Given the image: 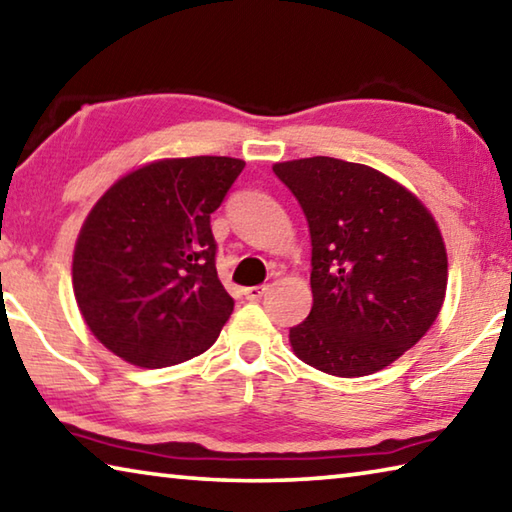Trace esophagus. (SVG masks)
<instances>
[{
  "label": "esophagus",
  "mask_w": 512,
  "mask_h": 512,
  "mask_svg": "<svg viewBox=\"0 0 512 512\" xmlns=\"http://www.w3.org/2000/svg\"><path fill=\"white\" fill-rule=\"evenodd\" d=\"M266 291H268L266 284H259V287H248V289H244V296H246V300H259V298L264 296Z\"/></svg>",
  "instance_id": "esophagus-1"
}]
</instances>
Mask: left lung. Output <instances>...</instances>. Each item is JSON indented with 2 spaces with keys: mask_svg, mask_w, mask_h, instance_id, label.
Here are the masks:
<instances>
[{
  "mask_svg": "<svg viewBox=\"0 0 512 512\" xmlns=\"http://www.w3.org/2000/svg\"><path fill=\"white\" fill-rule=\"evenodd\" d=\"M307 216L314 305L291 348L336 377L372 375L413 348L436 320L447 253L409 189L366 164L302 158L273 164Z\"/></svg>",
  "mask_w": 512,
  "mask_h": 512,
  "instance_id": "8db88e82",
  "label": "left lung"
}]
</instances>
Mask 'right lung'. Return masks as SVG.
<instances>
[{"label": "right lung", "mask_w": 512, "mask_h": 512, "mask_svg": "<svg viewBox=\"0 0 512 512\" xmlns=\"http://www.w3.org/2000/svg\"><path fill=\"white\" fill-rule=\"evenodd\" d=\"M244 167L223 155L158 160L92 207L74 248V296L117 357L176 366L219 339L235 300L216 275L210 214Z\"/></svg>", "instance_id": "right-lung-1"}]
</instances>
